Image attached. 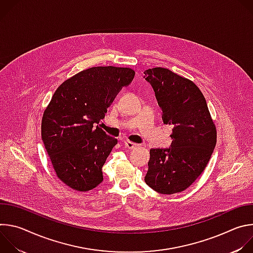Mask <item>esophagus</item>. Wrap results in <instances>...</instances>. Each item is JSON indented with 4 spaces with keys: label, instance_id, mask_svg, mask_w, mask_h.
Masks as SVG:
<instances>
[{
    "label": "esophagus",
    "instance_id": "34e87169",
    "mask_svg": "<svg viewBox=\"0 0 253 253\" xmlns=\"http://www.w3.org/2000/svg\"><path fill=\"white\" fill-rule=\"evenodd\" d=\"M124 145H125V147H126V148H128V149H130V150L135 149V148H137V147H138V144L133 143V142L128 141V140L124 141Z\"/></svg>",
    "mask_w": 253,
    "mask_h": 253
}]
</instances>
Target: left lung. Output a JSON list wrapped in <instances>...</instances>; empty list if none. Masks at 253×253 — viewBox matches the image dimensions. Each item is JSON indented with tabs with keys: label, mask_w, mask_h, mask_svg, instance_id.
<instances>
[{
	"label": "left lung",
	"mask_w": 253,
	"mask_h": 253,
	"mask_svg": "<svg viewBox=\"0 0 253 253\" xmlns=\"http://www.w3.org/2000/svg\"><path fill=\"white\" fill-rule=\"evenodd\" d=\"M162 109L164 124H172V145L151 149L146 184L161 194L187 189L203 172L213 153L216 127L199 88L189 79L161 67L144 72Z\"/></svg>",
	"instance_id": "obj_1"
}]
</instances>
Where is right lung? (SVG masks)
Returning a JSON list of instances; mask_svg holds the SVG:
<instances>
[{
	"label": "right lung",
	"mask_w": 253,
	"mask_h": 253,
	"mask_svg": "<svg viewBox=\"0 0 253 253\" xmlns=\"http://www.w3.org/2000/svg\"><path fill=\"white\" fill-rule=\"evenodd\" d=\"M134 75L131 68L92 67L55 91L43 114L42 140L57 177L72 189L86 192L103 181L102 167L118 141L94 125Z\"/></svg>",
	"instance_id": "right-lung-1"
}]
</instances>
